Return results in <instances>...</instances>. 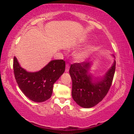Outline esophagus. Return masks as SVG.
I'll return each mask as SVG.
<instances>
[{"instance_id": "esophagus-1", "label": "esophagus", "mask_w": 134, "mask_h": 134, "mask_svg": "<svg viewBox=\"0 0 134 134\" xmlns=\"http://www.w3.org/2000/svg\"><path fill=\"white\" fill-rule=\"evenodd\" d=\"M69 70V65L68 64H66V69H65V71L66 72H68Z\"/></svg>"}]
</instances>
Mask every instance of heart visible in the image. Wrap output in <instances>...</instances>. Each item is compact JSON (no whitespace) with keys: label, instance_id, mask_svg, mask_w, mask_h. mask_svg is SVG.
Instances as JSON below:
<instances>
[{"label":"heart","instance_id":"obj_1","mask_svg":"<svg viewBox=\"0 0 134 134\" xmlns=\"http://www.w3.org/2000/svg\"><path fill=\"white\" fill-rule=\"evenodd\" d=\"M90 55V51L88 49H83L78 51L76 54V59L80 62L85 61Z\"/></svg>","mask_w":134,"mask_h":134}]
</instances>
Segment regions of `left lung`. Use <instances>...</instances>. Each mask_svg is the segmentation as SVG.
Here are the masks:
<instances>
[{"label": "left lung", "instance_id": "1", "mask_svg": "<svg viewBox=\"0 0 134 134\" xmlns=\"http://www.w3.org/2000/svg\"><path fill=\"white\" fill-rule=\"evenodd\" d=\"M113 58L114 55H112ZM92 62H82L71 65L69 74L72 79V97L80 107H94L107 94L115 71L116 61L102 76L95 77L90 72Z\"/></svg>", "mask_w": 134, "mask_h": 134}]
</instances>
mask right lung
<instances>
[{"mask_svg":"<svg viewBox=\"0 0 134 134\" xmlns=\"http://www.w3.org/2000/svg\"><path fill=\"white\" fill-rule=\"evenodd\" d=\"M13 69L16 82L24 94L32 101L43 102L52 96L53 85L65 72V62L51 60L41 70L29 72L14 57Z\"/></svg>","mask_w":134,"mask_h":134,"instance_id":"1","label":"right lung"}]
</instances>
